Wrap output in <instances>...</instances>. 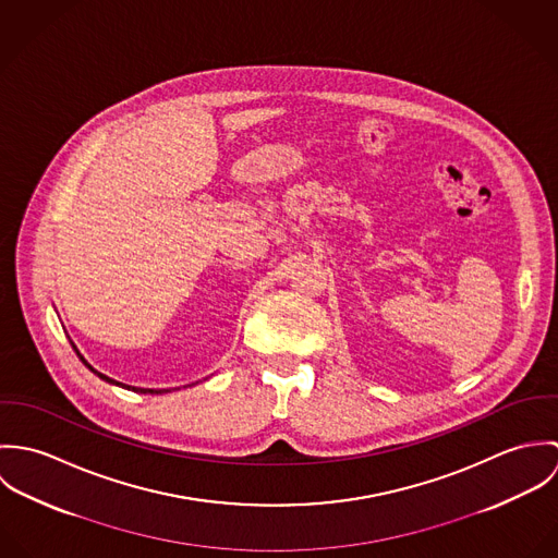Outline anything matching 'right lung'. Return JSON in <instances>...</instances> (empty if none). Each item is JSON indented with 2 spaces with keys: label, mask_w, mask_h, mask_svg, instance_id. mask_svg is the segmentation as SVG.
I'll use <instances>...</instances> for the list:
<instances>
[{
  "label": "right lung",
  "mask_w": 558,
  "mask_h": 558,
  "mask_svg": "<svg viewBox=\"0 0 558 558\" xmlns=\"http://www.w3.org/2000/svg\"><path fill=\"white\" fill-rule=\"evenodd\" d=\"M77 354H80V352H77ZM81 356V354H80ZM81 361H83V363H85V365H87V361H85V359H83V356H81ZM87 367H89V365H87ZM89 369H92V367H89ZM92 372H94V374H98V372H96V369H92ZM98 376H100V378H102V380H107V383H113V380H111V378H107V376H102V374H98ZM116 385H118V383H116ZM133 391H135V393H137V391H140V393H160V391H155V389H137V387H133Z\"/></svg>",
  "instance_id": "1"
}]
</instances>
